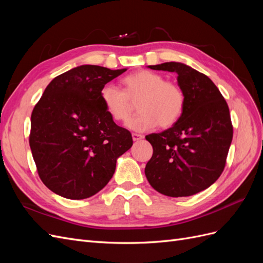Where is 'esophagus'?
I'll return each mask as SVG.
<instances>
[{
    "mask_svg": "<svg viewBox=\"0 0 263 263\" xmlns=\"http://www.w3.org/2000/svg\"><path fill=\"white\" fill-rule=\"evenodd\" d=\"M132 136H133V140L134 141H139V140H141L142 138H144V136H142V135H139V134H133Z\"/></svg>",
    "mask_w": 263,
    "mask_h": 263,
    "instance_id": "1",
    "label": "esophagus"
}]
</instances>
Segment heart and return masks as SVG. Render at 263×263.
I'll return each instance as SVG.
<instances>
[{
	"label": "heart",
	"instance_id": "obj_1",
	"mask_svg": "<svg viewBox=\"0 0 263 263\" xmlns=\"http://www.w3.org/2000/svg\"><path fill=\"white\" fill-rule=\"evenodd\" d=\"M124 90L107 83L101 90V101L115 122L124 123L132 115V102L138 101L139 114L127 123L134 132L153 130L176 124L185 107V95L176 83L164 81L161 74L140 70L123 79Z\"/></svg>",
	"mask_w": 263,
	"mask_h": 263
}]
</instances>
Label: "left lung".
I'll return each instance as SVG.
<instances>
[{
  "mask_svg": "<svg viewBox=\"0 0 263 263\" xmlns=\"http://www.w3.org/2000/svg\"><path fill=\"white\" fill-rule=\"evenodd\" d=\"M178 74L185 107L171 128L146 139L154 148L145 174L159 193L194 195L216 181L225 168L233 140L229 108L211 79L181 62L148 66Z\"/></svg>",
  "mask_w": 263,
  "mask_h": 263,
  "instance_id": "1",
  "label": "left lung"
}]
</instances>
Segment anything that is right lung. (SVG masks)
I'll return each instance as SVG.
<instances>
[{"mask_svg":"<svg viewBox=\"0 0 263 263\" xmlns=\"http://www.w3.org/2000/svg\"><path fill=\"white\" fill-rule=\"evenodd\" d=\"M127 69L83 65L47 85L30 118L29 146L39 178L53 193L83 200L112 179L116 161L133 146L101 101V90Z\"/></svg>","mask_w":263,"mask_h":263,"instance_id":"right-lung-1","label":"right lung"}]
</instances>
